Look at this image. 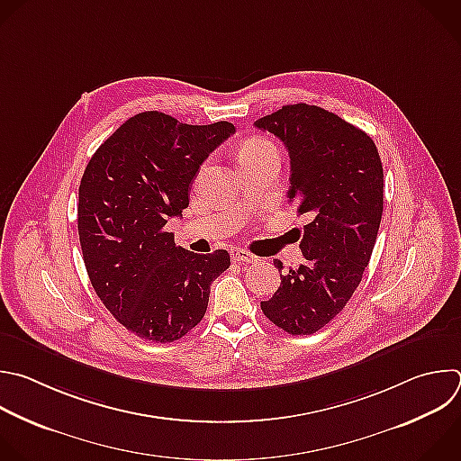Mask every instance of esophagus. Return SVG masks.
I'll return each mask as SVG.
<instances>
[{"instance_id":"1","label":"esophagus","mask_w":461,"mask_h":461,"mask_svg":"<svg viewBox=\"0 0 461 461\" xmlns=\"http://www.w3.org/2000/svg\"><path fill=\"white\" fill-rule=\"evenodd\" d=\"M230 255H231V258H233L235 262H248V264H253V262L258 260L257 255H253V253H249V251H246V249H242V248H231Z\"/></svg>"}]
</instances>
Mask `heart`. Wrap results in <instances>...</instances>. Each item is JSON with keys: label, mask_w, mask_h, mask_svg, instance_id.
I'll use <instances>...</instances> for the list:
<instances>
[{"label": "heart", "mask_w": 461, "mask_h": 461, "mask_svg": "<svg viewBox=\"0 0 461 461\" xmlns=\"http://www.w3.org/2000/svg\"><path fill=\"white\" fill-rule=\"evenodd\" d=\"M271 144L260 137H253L249 140H246L242 146H240V151H239V158L240 156H246V153H251V151H258V149H264V148H269Z\"/></svg>", "instance_id": "b5f03b06"}]
</instances>
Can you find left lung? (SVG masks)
Returning a JSON list of instances; mask_svg holds the SVG:
<instances>
[{
  "label": "left lung",
  "mask_w": 461,
  "mask_h": 461,
  "mask_svg": "<svg viewBox=\"0 0 461 461\" xmlns=\"http://www.w3.org/2000/svg\"><path fill=\"white\" fill-rule=\"evenodd\" d=\"M289 153V203L303 226V262L282 275L260 302L262 313L289 335H313L353 296L369 264L384 212V168L373 139L315 104H285L255 121Z\"/></svg>",
  "instance_id": "1"
}]
</instances>
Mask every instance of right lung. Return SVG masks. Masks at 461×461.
Here are the masks:
<instances>
[{"instance_id": "obj_1", "label": "right lung", "mask_w": 461, "mask_h": 461, "mask_svg": "<svg viewBox=\"0 0 461 461\" xmlns=\"http://www.w3.org/2000/svg\"><path fill=\"white\" fill-rule=\"evenodd\" d=\"M235 126L185 124L163 112L124 121L92 156L79 185L83 260L104 308L139 339L174 342L204 317L230 253L176 246L165 226L188 208L210 153Z\"/></svg>"}]
</instances>
